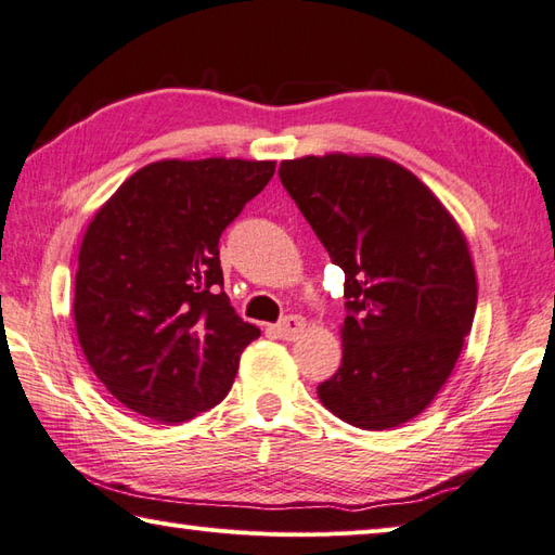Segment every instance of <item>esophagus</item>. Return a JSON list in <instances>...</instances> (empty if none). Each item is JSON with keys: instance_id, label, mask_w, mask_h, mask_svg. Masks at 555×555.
I'll return each instance as SVG.
<instances>
[{"instance_id": "obj_1", "label": "esophagus", "mask_w": 555, "mask_h": 555, "mask_svg": "<svg viewBox=\"0 0 555 555\" xmlns=\"http://www.w3.org/2000/svg\"><path fill=\"white\" fill-rule=\"evenodd\" d=\"M302 332H305V320L298 314H291L284 322L274 326V334L281 340H296L302 336Z\"/></svg>"}]
</instances>
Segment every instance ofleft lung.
Instances as JSON below:
<instances>
[{
    "mask_svg": "<svg viewBox=\"0 0 555 555\" xmlns=\"http://www.w3.org/2000/svg\"><path fill=\"white\" fill-rule=\"evenodd\" d=\"M334 264L348 317L322 405L360 429H393L431 405L473 328L477 274L455 217L410 169L379 155L328 152L281 162Z\"/></svg>",
    "mask_w": 555,
    "mask_h": 555,
    "instance_id": "8db88e82",
    "label": "left lung"
}]
</instances>
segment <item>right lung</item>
<instances>
[{"mask_svg": "<svg viewBox=\"0 0 555 555\" xmlns=\"http://www.w3.org/2000/svg\"><path fill=\"white\" fill-rule=\"evenodd\" d=\"M274 171L269 159H159L128 176L88 223L76 334L128 410L179 424L231 391L259 328L221 291L219 235Z\"/></svg>", "mask_w": 555, "mask_h": 555, "instance_id": "1", "label": "right lung"}]
</instances>
